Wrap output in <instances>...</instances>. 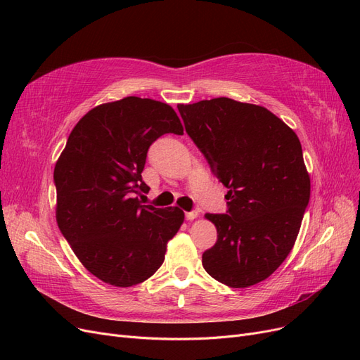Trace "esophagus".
Wrapping results in <instances>:
<instances>
[{
	"instance_id": "34e87169",
	"label": "esophagus",
	"mask_w": 360,
	"mask_h": 360,
	"mask_svg": "<svg viewBox=\"0 0 360 360\" xmlns=\"http://www.w3.org/2000/svg\"><path fill=\"white\" fill-rule=\"evenodd\" d=\"M197 211H190V212H185V219H188V221H191V219L197 218Z\"/></svg>"
}]
</instances>
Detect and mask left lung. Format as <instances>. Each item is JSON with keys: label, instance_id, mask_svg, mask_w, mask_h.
<instances>
[{"label": "left lung", "instance_id": "left-lung-1", "mask_svg": "<svg viewBox=\"0 0 360 360\" xmlns=\"http://www.w3.org/2000/svg\"><path fill=\"white\" fill-rule=\"evenodd\" d=\"M185 131L229 190L226 214H206L217 242L205 271L229 287L272 275L292 251L311 184L296 133L272 112L227 97L179 104Z\"/></svg>", "mask_w": 360, "mask_h": 360}]
</instances>
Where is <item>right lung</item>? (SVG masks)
Instances as JSON below:
<instances>
[{
  "label": "right lung",
  "instance_id": "1",
  "mask_svg": "<svg viewBox=\"0 0 360 360\" xmlns=\"http://www.w3.org/2000/svg\"><path fill=\"white\" fill-rule=\"evenodd\" d=\"M166 133L184 134L169 104L125 97L89 110L56 161L58 227L85 268L115 287L154 275L184 221L179 207L136 197L149 190L142 181L148 149Z\"/></svg>",
  "mask_w": 360,
  "mask_h": 360
}]
</instances>
